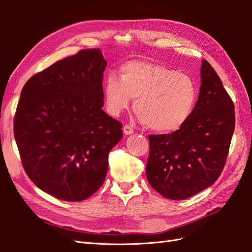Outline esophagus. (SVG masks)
<instances>
[{
  "label": "esophagus",
  "instance_id": "1",
  "mask_svg": "<svg viewBox=\"0 0 252 252\" xmlns=\"http://www.w3.org/2000/svg\"><path fill=\"white\" fill-rule=\"evenodd\" d=\"M123 131H124L125 135H131V133H133V129L128 125H125L124 127H123Z\"/></svg>",
  "mask_w": 252,
  "mask_h": 252
}]
</instances>
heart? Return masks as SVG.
I'll return each instance as SVG.
<instances>
[{"instance_id": "obj_1", "label": "heart", "mask_w": 252, "mask_h": 252, "mask_svg": "<svg viewBox=\"0 0 252 252\" xmlns=\"http://www.w3.org/2000/svg\"><path fill=\"white\" fill-rule=\"evenodd\" d=\"M103 89L111 115L119 116L133 98V109L145 126L160 133L177 131L186 125L198 99L191 75L145 61L123 64L120 77L109 74Z\"/></svg>"}]
</instances>
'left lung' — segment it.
I'll return each instance as SVG.
<instances>
[{"instance_id": "obj_1", "label": "left lung", "mask_w": 252, "mask_h": 252, "mask_svg": "<svg viewBox=\"0 0 252 252\" xmlns=\"http://www.w3.org/2000/svg\"><path fill=\"white\" fill-rule=\"evenodd\" d=\"M200 77L196 107L187 124L167 135L149 136L148 181L169 199H186L212 186L230 150L235 128L232 99L207 60H203Z\"/></svg>"}]
</instances>
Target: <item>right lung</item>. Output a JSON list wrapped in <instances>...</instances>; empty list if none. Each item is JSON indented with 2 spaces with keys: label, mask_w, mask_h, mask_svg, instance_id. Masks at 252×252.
Returning a JSON list of instances; mask_svg holds the SVG:
<instances>
[{
  "label": "right lung",
  "mask_w": 252,
  "mask_h": 252,
  "mask_svg": "<svg viewBox=\"0 0 252 252\" xmlns=\"http://www.w3.org/2000/svg\"><path fill=\"white\" fill-rule=\"evenodd\" d=\"M101 50L83 49L30 77L14 136L30 180L54 197L80 202L102 186L122 123L104 113Z\"/></svg>",
  "instance_id": "obj_1"
}]
</instances>
